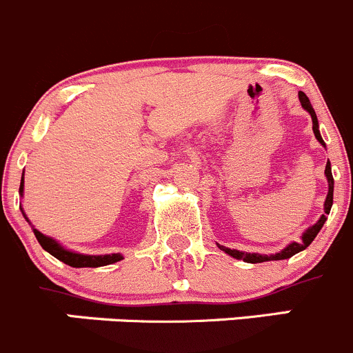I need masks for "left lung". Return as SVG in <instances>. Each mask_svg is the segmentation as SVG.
Listing matches in <instances>:
<instances>
[{
  "label": "left lung",
  "mask_w": 353,
  "mask_h": 353,
  "mask_svg": "<svg viewBox=\"0 0 353 353\" xmlns=\"http://www.w3.org/2000/svg\"><path fill=\"white\" fill-rule=\"evenodd\" d=\"M299 99H300V104H302L303 110L307 111V113L310 114V118H312V130H314V135H316L317 141L321 142V144L324 145V141L323 137H321L319 134V123H317V117H316V111H314L312 104H310L309 97L305 96L303 92H299ZM324 175L327 178V195H326V201H324V214L321 216L319 219H317L316 225L309 226V228L303 232L302 235V240L300 242H292L290 245L285 247L281 252L278 254H271V256H264V254H250V252H240V250H235V249H228V247L225 245H219L218 247L221 250H225L228 256L235 257V259H242L245 261V263H250V264H257V263H266V261H281V259H288V257L295 256V254H299L300 250L307 249V247L312 243V240L316 239V235L319 233V230L323 228L324 221L327 219V214H330L331 211V205H333V175H331V163L327 161L326 163V170H324Z\"/></svg>",
  "instance_id": "obj_1"
}]
</instances>
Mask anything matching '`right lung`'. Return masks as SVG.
<instances>
[{
	"mask_svg": "<svg viewBox=\"0 0 353 353\" xmlns=\"http://www.w3.org/2000/svg\"><path fill=\"white\" fill-rule=\"evenodd\" d=\"M23 194V176L20 181V195ZM34 235H36L37 242L41 243L46 252H50L51 256L57 257L61 263L68 264L72 268H99V266H108V264L118 263V261L123 259L121 254H106V256H87V254H79L72 252V250H66L65 247H61L54 239L51 236L43 235L39 230L32 228Z\"/></svg>",
	"mask_w": 353,
	"mask_h": 353,
	"instance_id": "add662e5",
	"label": "right lung"
}]
</instances>
